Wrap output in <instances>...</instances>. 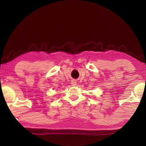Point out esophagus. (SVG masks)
<instances>
[{
    "label": "esophagus",
    "mask_w": 146,
    "mask_h": 146,
    "mask_svg": "<svg viewBox=\"0 0 146 146\" xmlns=\"http://www.w3.org/2000/svg\"><path fill=\"white\" fill-rule=\"evenodd\" d=\"M71 84H72V86H76V81L75 80H72V81H71Z\"/></svg>",
    "instance_id": "1"
}]
</instances>
